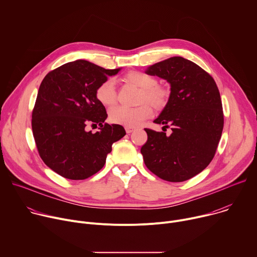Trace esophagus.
<instances>
[{
    "instance_id": "34e87169",
    "label": "esophagus",
    "mask_w": 257,
    "mask_h": 257,
    "mask_svg": "<svg viewBox=\"0 0 257 257\" xmlns=\"http://www.w3.org/2000/svg\"><path fill=\"white\" fill-rule=\"evenodd\" d=\"M125 130H126V132L129 134V133H131V132L134 131V128H133V127H125Z\"/></svg>"
}]
</instances>
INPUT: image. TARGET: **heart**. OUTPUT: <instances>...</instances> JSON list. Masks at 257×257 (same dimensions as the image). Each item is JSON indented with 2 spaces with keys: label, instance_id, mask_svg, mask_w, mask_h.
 <instances>
[{
  "label": "heart",
  "instance_id": "b5f03b06",
  "mask_svg": "<svg viewBox=\"0 0 257 257\" xmlns=\"http://www.w3.org/2000/svg\"><path fill=\"white\" fill-rule=\"evenodd\" d=\"M126 82L140 88L139 101L143 102L137 107L115 106L108 112V119L114 124L126 127H135L153 115V108H164L170 99V90L158 84V79L142 71H130L124 76ZM95 98L104 106H111L117 100V91L113 79H105L95 89ZM150 102L149 104L146 102Z\"/></svg>",
  "mask_w": 257,
  "mask_h": 257
}]
</instances>
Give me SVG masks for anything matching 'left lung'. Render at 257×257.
<instances>
[{
  "instance_id": "8db88e82",
  "label": "left lung",
  "mask_w": 257,
  "mask_h": 257,
  "mask_svg": "<svg viewBox=\"0 0 257 257\" xmlns=\"http://www.w3.org/2000/svg\"><path fill=\"white\" fill-rule=\"evenodd\" d=\"M145 73L171 84L168 104L155 123L165 125L163 130L171 127L172 134L144 129V164L163 180H189L212 161L222 136L224 112L216 83L205 70L182 57L159 62Z\"/></svg>"
}]
</instances>
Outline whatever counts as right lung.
<instances>
[{
    "label": "right lung",
    "mask_w": 257,
    "mask_h": 257,
    "mask_svg": "<svg viewBox=\"0 0 257 257\" xmlns=\"http://www.w3.org/2000/svg\"><path fill=\"white\" fill-rule=\"evenodd\" d=\"M119 70L77 60L50 71L42 81L32 109V133L40 157L60 176L91 177L104 166L112 144L126 134L121 125L103 124L107 114L94 94ZM87 124L101 130L86 132Z\"/></svg>",
    "instance_id": "1"
}]
</instances>
